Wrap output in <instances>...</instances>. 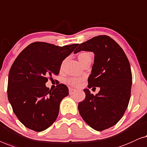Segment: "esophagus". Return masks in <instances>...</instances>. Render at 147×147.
Listing matches in <instances>:
<instances>
[{"label":"esophagus","instance_id":"1","mask_svg":"<svg viewBox=\"0 0 147 147\" xmlns=\"http://www.w3.org/2000/svg\"><path fill=\"white\" fill-rule=\"evenodd\" d=\"M76 91V89H74V88H69V94H74Z\"/></svg>","mask_w":147,"mask_h":147}]
</instances>
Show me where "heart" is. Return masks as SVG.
Here are the masks:
<instances>
[{
    "mask_svg": "<svg viewBox=\"0 0 147 147\" xmlns=\"http://www.w3.org/2000/svg\"><path fill=\"white\" fill-rule=\"evenodd\" d=\"M92 54L91 53L88 52V51H84V52L80 53L79 55H78V59L80 61V63H82L83 62L85 61L86 59L88 58L91 57ZM63 65H62V67H63ZM84 80V78H77V77H70L67 79V84H69V85L73 86H79L82 80Z\"/></svg>",
    "mask_w": 147,
    "mask_h": 147,
    "instance_id": "b5f03b06",
    "label": "heart"
}]
</instances>
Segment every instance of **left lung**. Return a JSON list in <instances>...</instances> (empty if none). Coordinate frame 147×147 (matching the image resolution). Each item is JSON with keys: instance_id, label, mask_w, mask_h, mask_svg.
I'll list each match as a JSON object with an SVG mask.
<instances>
[{"instance_id": "left-lung-1", "label": "left lung", "mask_w": 147, "mask_h": 147, "mask_svg": "<svg viewBox=\"0 0 147 147\" xmlns=\"http://www.w3.org/2000/svg\"><path fill=\"white\" fill-rule=\"evenodd\" d=\"M80 51L94 53L88 87H100V90L94 95L89 89H84L86 97L78 103V111L90 127L102 131L116 125L127 109L132 85L131 65L123 49L107 35L81 43L74 53Z\"/></svg>"}]
</instances>
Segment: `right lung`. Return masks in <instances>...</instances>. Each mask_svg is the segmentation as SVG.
<instances>
[{
	"label": "right lung",
	"mask_w": 147,
	"mask_h": 147,
	"mask_svg": "<svg viewBox=\"0 0 147 147\" xmlns=\"http://www.w3.org/2000/svg\"><path fill=\"white\" fill-rule=\"evenodd\" d=\"M77 46L34 42L14 61L9 74L8 98L14 114L28 129L45 131L57 119L60 103L69 95V88L59 84L52 90L45 83L59 74L63 61Z\"/></svg>",
	"instance_id": "add662e5"
}]
</instances>
